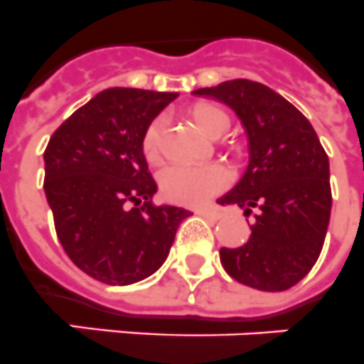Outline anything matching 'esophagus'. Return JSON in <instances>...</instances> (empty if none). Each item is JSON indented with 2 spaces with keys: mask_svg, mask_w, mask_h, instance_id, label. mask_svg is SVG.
Returning a JSON list of instances; mask_svg holds the SVG:
<instances>
[{
  "mask_svg": "<svg viewBox=\"0 0 364 364\" xmlns=\"http://www.w3.org/2000/svg\"><path fill=\"white\" fill-rule=\"evenodd\" d=\"M198 215L205 216L209 220H220L224 216V213L218 207H203V209H198Z\"/></svg>",
  "mask_w": 364,
  "mask_h": 364,
  "instance_id": "obj_1",
  "label": "esophagus"
}]
</instances>
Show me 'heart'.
Instances as JSON below:
<instances>
[{"label": "heart", "instance_id": "1", "mask_svg": "<svg viewBox=\"0 0 364 364\" xmlns=\"http://www.w3.org/2000/svg\"><path fill=\"white\" fill-rule=\"evenodd\" d=\"M192 118L213 139L224 136L231 129V118L215 105H198ZM168 122L164 116H155L146 125L140 148L148 163L159 164L164 159ZM159 185L164 198L181 205H200L231 185V172L220 163L209 164H172L159 176Z\"/></svg>", "mask_w": 364, "mask_h": 364}]
</instances>
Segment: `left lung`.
<instances>
[{"mask_svg":"<svg viewBox=\"0 0 364 364\" xmlns=\"http://www.w3.org/2000/svg\"><path fill=\"white\" fill-rule=\"evenodd\" d=\"M192 94L231 107L248 133L246 173L220 203L239 205L255 224L240 248L220 250L222 267L257 291H287L322 252L331 215L328 154L309 120L267 85L233 79Z\"/></svg>","mask_w":364,"mask_h":364,"instance_id":"obj_1","label":"left lung"}]
</instances>
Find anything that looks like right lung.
Listing matches in <instances>:
<instances>
[{
	"label": "right lung",
	"instance_id": "1",
	"mask_svg": "<svg viewBox=\"0 0 364 364\" xmlns=\"http://www.w3.org/2000/svg\"><path fill=\"white\" fill-rule=\"evenodd\" d=\"M176 92L107 88L63 122L44 151L55 231L79 270L131 285L161 268L185 209L155 205L140 140Z\"/></svg>",
	"mask_w": 364,
	"mask_h": 364
}]
</instances>
